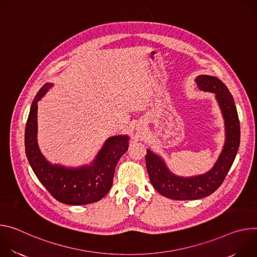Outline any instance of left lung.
<instances>
[{
    "label": "left lung",
    "instance_id": "obj_1",
    "mask_svg": "<svg viewBox=\"0 0 257 257\" xmlns=\"http://www.w3.org/2000/svg\"><path fill=\"white\" fill-rule=\"evenodd\" d=\"M199 90L215 94L224 119L225 141L213 167L206 174L195 177H179L167 168L163 159L147 150V172L154 189L175 200H196L212 194L222 184L235 160L240 145V121L235 101L225 84L215 76L198 75Z\"/></svg>",
    "mask_w": 257,
    "mask_h": 257
}]
</instances>
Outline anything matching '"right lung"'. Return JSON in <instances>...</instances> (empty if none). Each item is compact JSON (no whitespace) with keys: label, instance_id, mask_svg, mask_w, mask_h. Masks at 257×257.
<instances>
[{"label":"right lung","instance_id":"obj_1","mask_svg":"<svg viewBox=\"0 0 257 257\" xmlns=\"http://www.w3.org/2000/svg\"><path fill=\"white\" fill-rule=\"evenodd\" d=\"M53 83H45L33 101L25 127V153L34 173L48 192L59 202L82 205L97 202L109 192L120 157L127 151L128 137L108 138L91 165L76 168L51 164L42 154L38 141V102Z\"/></svg>","mask_w":257,"mask_h":257}]
</instances>
